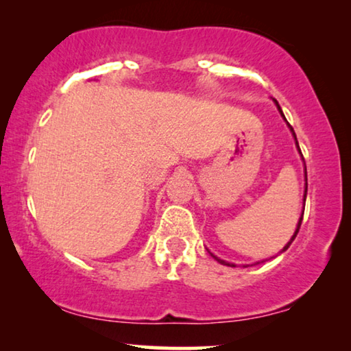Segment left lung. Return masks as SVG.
<instances>
[{
	"mask_svg": "<svg viewBox=\"0 0 351 351\" xmlns=\"http://www.w3.org/2000/svg\"><path fill=\"white\" fill-rule=\"evenodd\" d=\"M275 104H276V107H278V110H280L281 117H282V118H285V114H282V110H281V107H280V104H278V102H276V100H275ZM285 121L287 123V119H286V118H285ZM287 126H289V129H291V132H292V136H294L295 145H297V148H299V142H297V137H295V132H294V129H292V126H291V124H289V123H287ZM299 152H300V148H299ZM300 155H302V152H300ZM305 180H306V167H305ZM306 189H308V185H306V184H305V193H304V206H305V199H306ZM302 219H304V214H302V215H300V219H299V223H297V228H295V232H294V234H292V238L289 239V243H287V244H286V246H285V247H282V251H281V252H285V251H286V249L291 246V243H292V241H294V239H295V237H297V233H299V230H300V225H302ZM210 256H213V257H214V258H215V261H217V262H220V263H222V265H228V267H237V265H234V263H228V262H225V261H222V258L215 257V256H214V254H210ZM257 263H258V262H257ZM246 267H247V265H246Z\"/></svg>",
	"mask_w": 351,
	"mask_h": 351,
	"instance_id": "obj_1",
	"label": "left lung"
}]
</instances>
